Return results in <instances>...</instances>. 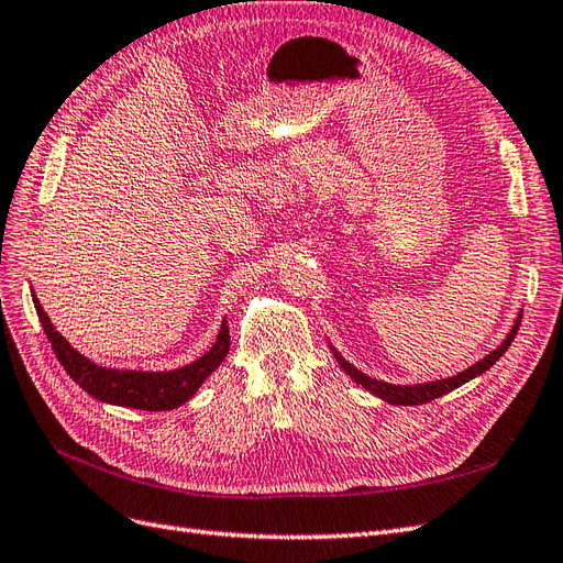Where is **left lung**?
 <instances>
[{
	"instance_id": "8db88e82",
	"label": "left lung",
	"mask_w": 563,
	"mask_h": 563,
	"mask_svg": "<svg viewBox=\"0 0 563 563\" xmlns=\"http://www.w3.org/2000/svg\"><path fill=\"white\" fill-rule=\"evenodd\" d=\"M519 323H521V312H519V317H517V321H515L512 331H509L507 338L500 343V347H496L490 354H486L482 362H476L474 366H470V368L463 371V373H457V376H453V378L432 380V383H422V385H391V383H383V380H376V378H368V376H364V373H362L360 368H354L350 362H345L343 356H340L333 347H331V350H333V356L338 360L340 368H343L356 385H362L364 389H368L371 395H376V397H380L383 401L395 404V406H418V404H428V401H432V399L444 397V395H449V391H453L455 387L465 385V383H470L472 378H476V376H482V373H486V371H488L493 364H496V362L500 360V356L507 352V347L512 345V340H515V335H517V331H519Z\"/></svg>"
}]
</instances>
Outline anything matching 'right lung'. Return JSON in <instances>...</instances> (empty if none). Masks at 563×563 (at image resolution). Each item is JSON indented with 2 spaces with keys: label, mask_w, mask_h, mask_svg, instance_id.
Returning a JSON list of instances; mask_svg holds the SVG:
<instances>
[{
  "label": "right lung",
  "mask_w": 563,
  "mask_h": 563,
  "mask_svg": "<svg viewBox=\"0 0 563 563\" xmlns=\"http://www.w3.org/2000/svg\"><path fill=\"white\" fill-rule=\"evenodd\" d=\"M37 308V317L44 327L51 347H54L63 368L84 391L91 397L114 406L141 408V411H172L187 399H192L199 385L225 360L230 350V329L228 321L220 323V333L213 347L199 356L197 362L176 371H117L96 366L87 356L79 354L67 340L54 329L46 317L42 302L32 296Z\"/></svg>",
  "instance_id": "add662e5"
}]
</instances>
